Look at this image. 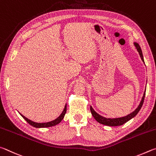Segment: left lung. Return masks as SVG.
I'll return each instance as SVG.
<instances>
[{
    "label": "left lung",
    "instance_id": "1",
    "mask_svg": "<svg viewBox=\"0 0 156 156\" xmlns=\"http://www.w3.org/2000/svg\"><path fill=\"white\" fill-rule=\"evenodd\" d=\"M133 44H134V46H136V49H137V51L139 53V55H140L141 59L143 60V62L144 63L143 53H142L140 46H139L138 44L136 42H134ZM145 92H146V90L144 92L143 97V98H142L141 101L140 103V104H139V105L138 106V108H136L134 111L132 112V113H130L129 114H128V115L125 116L124 117H121V118H116V119H107V118H105V117H103L102 116L99 115V114L97 113L94 110V109L92 108V106H90V111H91L92 115L93 116L94 119L96 120L97 122H99V123L105 125H108V126L114 127V126H119V125H123L124 123H125V122L129 121V120H131L132 119H133V117L136 116V114H137L138 113V112L140 111V110L141 109L142 106H143V104L144 97H145Z\"/></svg>",
    "mask_w": 156,
    "mask_h": 156
}]
</instances>
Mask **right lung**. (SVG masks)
I'll list each match as a JSON object with an SVG mask.
<instances>
[{"label":"right lung","mask_w":156,"mask_h":156,"mask_svg":"<svg viewBox=\"0 0 156 156\" xmlns=\"http://www.w3.org/2000/svg\"><path fill=\"white\" fill-rule=\"evenodd\" d=\"M66 112V105L64 107V110H63V112H62V114H60V115L59 116V117H57V118L56 119L53 120V121H50V122H34L31 121V120L28 119L27 118H26L25 116H23V114H20V115L22 116V117L25 120V121L28 122L29 124H30L31 125V126L34 127H36V128H44V127H53V126H55V125H56L57 124H59L60 122H61L63 119H64V117L65 116V114Z\"/></svg>","instance_id":"right-lung-1"}]
</instances>
